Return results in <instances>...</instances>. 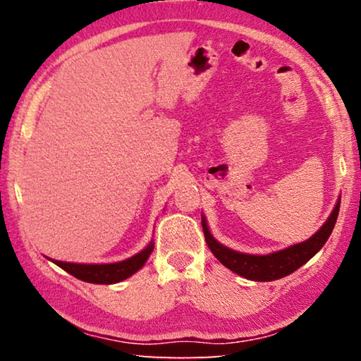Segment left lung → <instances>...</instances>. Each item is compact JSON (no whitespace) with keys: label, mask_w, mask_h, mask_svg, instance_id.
<instances>
[{"label":"left lung","mask_w":361,"mask_h":361,"mask_svg":"<svg viewBox=\"0 0 361 361\" xmlns=\"http://www.w3.org/2000/svg\"><path fill=\"white\" fill-rule=\"evenodd\" d=\"M341 205V197L336 202L331 215L323 223L322 228L315 232L312 237L307 240L295 243V245L286 247L283 250H277V252L267 253V255H250L235 252L229 247L219 243L215 237L212 235L207 224V219L202 215V229L205 235V242L209 245L210 252L215 255V258L226 266L229 271L239 274V276L245 277L248 280H255V282H272V280L282 279L290 276L296 269L305 264L315 253H319L322 247L325 245L328 237L331 235L333 228L338 219Z\"/></svg>","instance_id":"1"}]
</instances>
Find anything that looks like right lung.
<instances>
[{"instance_id": "right-lung-1", "label": "right lung", "mask_w": 361, "mask_h": 361, "mask_svg": "<svg viewBox=\"0 0 361 361\" xmlns=\"http://www.w3.org/2000/svg\"><path fill=\"white\" fill-rule=\"evenodd\" d=\"M154 250V240L146 245L142 252L130 256V258L122 259L119 262H106V264H82V262H66V261H57L51 259L54 264L62 267L63 271L71 274L82 282L97 283V285H111L122 282V280L129 279L137 271H140L148 261L149 255Z\"/></svg>"}]
</instances>
